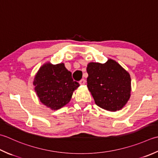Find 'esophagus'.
Wrapping results in <instances>:
<instances>
[{"mask_svg": "<svg viewBox=\"0 0 158 158\" xmlns=\"http://www.w3.org/2000/svg\"><path fill=\"white\" fill-rule=\"evenodd\" d=\"M79 83H80V85H85V79H81V81H79Z\"/></svg>", "mask_w": 158, "mask_h": 158, "instance_id": "esophagus-1", "label": "esophagus"}]
</instances>
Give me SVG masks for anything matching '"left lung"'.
<instances>
[{
  "label": "left lung",
  "instance_id": "8db88e82",
  "mask_svg": "<svg viewBox=\"0 0 158 158\" xmlns=\"http://www.w3.org/2000/svg\"><path fill=\"white\" fill-rule=\"evenodd\" d=\"M88 88L98 107L110 112L123 109L131 97L129 73L112 59L87 66Z\"/></svg>",
  "mask_w": 158,
  "mask_h": 158
}]
</instances>
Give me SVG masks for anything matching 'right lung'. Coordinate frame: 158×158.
<instances>
[{"label": "right lung", "instance_id": "obj_1", "mask_svg": "<svg viewBox=\"0 0 158 158\" xmlns=\"http://www.w3.org/2000/svg\"><path fill=\"white\" fill-rule=\"evenodd\" d=\"M33 84L39 99L47 107L57 110L71 100L73 92L79 83L73 81L72 73L64 63L52 64L46 62L35 74Z\"/></svg>", "mask_w": 158, "mask_h": 158}]
</instances>
